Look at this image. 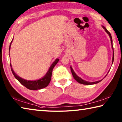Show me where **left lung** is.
<instances>
[{
    "label": "left lung",
    "instance_id": "obj_1",
    "mask_svg": "<svg viewBox=\"0 0 122 122\" xmlns=\"http://www.w3.org/2000/svg\"><path fill=\"white\" fill-rule=\"evenodd\" d=\"M102 27L103 28V29L105 30V31H106L107 32V33L109 35V37H110V40H111V45H112V50L113 51V46H112V37H111V34L109 33V32L108 31V30H107L106 28L105 27H104L103 26H102ZM113 60H114V52H113V55H112V64L113 63ZM71 73H72V75H73L74 78H75V80H76V81H77V82H78L79 83H81V84H86V85H92V84H96V83H99V82H101L102 80H100V81H95V82H88V81H85V80H84L82 79V78H81V77H80L79 76H78L77 75H76V73H75V71H74L73 69L72 68V67L71 66ZM109 71L108 72V73L107 74V75H106V76L105 77H106V76L107 75V74H108Z\"/></svg>",
    "mask_w": 122,
    "mask_h": 122
}]
</instances>
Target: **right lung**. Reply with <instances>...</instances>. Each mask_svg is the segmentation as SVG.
<instances>
[{
    "mask_svg": "<svg viewBox=\"0 0 122 122\" xmlns=\"http://www.w3.org/2000/svg\"><path fill=\"white\" fill-rule=\"evenodd\" d=\"M13 39H12L11 41V44L10 45V48H9V51H10V48H11V44L12 42V41H13ZM10 52V51H9ZM59 61V59H56L53 62V63L51 64L50 67L49 68L48 71H47V73L46 74L44 77L42 78H40L39 80H33V81H30V80H26L25 79H24L21 77H19V76H18L15 74V72L12 69V65L10 63V66H11V68L12 73H13V75L16 80L19 81L20 83L22 84L24 86H25L28 89L34 90H38V89H41L44 88L46 87L47 86H48L49 83H50V81L51 80V74H52V71L54 68V67H55V66L56 65L57 63Z\"/></svg>",
    "mask_w": 122,
    "mask_h": 122,
    "instance_id": "1",
    "label": "right lung"
}]
</instances>
